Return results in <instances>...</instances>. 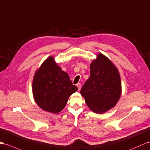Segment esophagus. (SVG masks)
I'll use <instances>...</instances> for the list:
<instances>
[{"instance_id":"esophagus-1","label":"esophagus","mask_w":150,"mask_h":150,"mask_svg":"<svg viewBox=\"0 0 150 150\" xmlns=\"http://www.w3.org/2000/svg\"><path fill=\"white\" fill-rule=\"evenodd\" d=\"M76 86H77V87H78V90L80 91V88H81V84H80V83H78L77 84H76Z\"/></svg>"}]
</instances>
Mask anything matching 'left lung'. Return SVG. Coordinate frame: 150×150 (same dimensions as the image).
<instances>
[{"mask_svg":"<svg viewBox=\"0 0 150 150\" xmlns=\"http://www.w3.org/2000/svg\"><path fill=\"white\" fill-rule=\"evenodd\" d=\"M90 70L89 78L80 94L93 112L103 113L116 105L120 99V76L117 68L102 54H99L92 62Z\"/></svg>","mask_w":150,"mask_h":150,"instance_id":"obj_1","label":"left lung"}]
</instances>
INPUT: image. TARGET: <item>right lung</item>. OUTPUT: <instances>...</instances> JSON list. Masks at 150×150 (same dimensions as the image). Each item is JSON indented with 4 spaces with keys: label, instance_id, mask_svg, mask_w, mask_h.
Instances as JSON below:
<instances>
[{
    "label": "right lung",
    "instance_id": "obj_1",
    "mask_svg": "<svg viewBox=\"0 0 150 150\" xmlns=\"http://www.w3.org/2000/svg\"><path fill=\"white\" fill-rule=\"evenodd\" d=\"M32 87L37 104L42 110L54 113L61 112L70 96L78 90L68 74L57 66L52 56L36 71Z\"/></svg>",
    "mask_w": 150,
    "mask_h": 150
}]
</instances>
